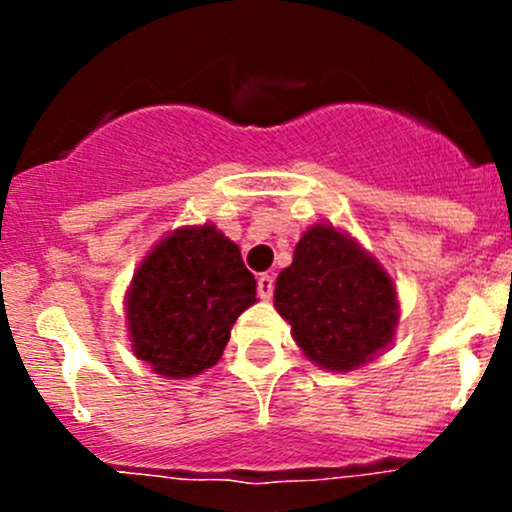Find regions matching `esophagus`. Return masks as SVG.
<instances>
[{
    "label": "esophagus",
    "instance_id": "34e87169",
    "mask_svg": "<svg viewBox=\"0 0 512 512\" xmlns=\"http://www.w3.org/2000/svg\"><path fill=\"white\" fill-rule=\"evenodd\" d=\"M257 292H260L262 299H272V294H275V277L267 275V272L257 277Z\"/></svg>",
    "mask_w": 512,
    "mask_h": 512
}]
</instances>
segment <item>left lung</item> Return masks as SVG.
<instances>
[{
	"label": "left lung",
	"instance_id": "8db88e82",
	"mask_svg": "<svg viewBox=\"0 0 512 512\" xmlns=\"http://www.w3.org/2000/svg\"><path fill=\"white\" fill-rule=\"evenodd\" d=\"M275 307L314 364L349 371L386 349L396 329V289L384 267L344 232L309 227L280 272Z\"/></svg>",
	"mask_w": 512,
	"mask_h": 512
}]
</instances>
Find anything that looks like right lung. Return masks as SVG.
Instances as JSON below:
<instances>
[{"mask_svg": "<svg viewBox=\"0 0 512 512\" xmlns=\"http://www.w3.org/2000/svg\"><path fill=\"white\" fill-rule=\"evenodd\" d=\"M240 247L213 225L183 227L158 242L133 275V352L170 379L218 364L235 319L257 302Z\"/></svg>", "mask_w": 512, "mask_h": 512, "instance_id": "obj_1", "label": "right lung"}]
</instances>
